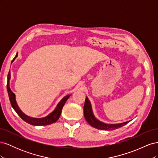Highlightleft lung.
<instances>
[{"mask_svg": "<svg viewBox=\"0 0 158 158\" xmlns=\"http://www.w3.org/2000/svg\"><path fill=\"white\" fill-rule=\"evenodd\" d=\"M84 117L86 121L89 124V125L99 130L103 131H113L115 130L117 128H120L123 126H125V125L130 121L125 122L123 123L119 124H106L103 123L95 118L93 114L92 106H91V103L89 101L88 98L86 97L85 100V103L84 106Z\"/></svg>", "mask_w": 158, "mask_h": 158, "instance_id": "8db88e82", "label": "left lung"}]
</instances>
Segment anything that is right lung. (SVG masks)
<instances>
[{
    "label": "right lung",
    "mask_w": 158,
    "mask_h": 158,
    "mask_svg": "<svg viewBox=\"0 0 158 158\" xmlns=\"http://www.w3.org/2000/svg\"><path fill=\"white\" fill-rule=\"evenodd\" d=\"M17 56H18V52L16 56L14 57L12 62H13L14 60H15V59ZM10 73L9 72V73L8 74V81H7V90H8L9 99H10V102L12 105V107L14 110H15V111L17 113L18 115L20 116L23 121H26L27 123L30 124L31 125L45 126V125H50V124H52V123H54L58 120L60 116L62 109H63L64 105L65 104L66 100H67L70 96V95H66V96H65L64 98L62 99L61 101L58 103V105H57V106L54 111L51 113H50L49 115H47V117L44 118H40L30 117L27 116L26 114L22 113V111L20 109V108L18 107L16 102L15 94L12 92V90L10 88V85H9V81H10Z\"/></svg>",
    "instance_id": "1"
}]
</instances>
